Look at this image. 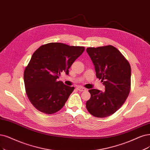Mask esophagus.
<instances>
[{
	"label": "esophagus",
	"instance_id": "1",
	"mask_svg": "<svg viewBox=\"0 0 150 150\" xmlns=\"http://www.w3.org/2000/svg\"><path fill=\"white\" fill-rule=\"evenodd\" d=\"M76 88H77V90H78L80 91H85L86 90L85 88L81 87V86H79V87H77Z\"/></svg>",
	"mask_w": 150,
	"mask_h": 150
}]
</instances>
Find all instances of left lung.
<instances>
[{
	"mask_svg": "<svg viewBox=\"0 0 150 150\" xmlns=\"http://www.w3.org/2000/svg\"><path fill=\"white\" fill-rule=\"evenodd\" d=\"M86 52L95 65L96 77L105 86V91L90 90L91 98L86 101V107L96 117H108L120 108L129 95L130 65L112 46L88 47Z\"/></svg>",
	"mask_w": 150,
	"mask_h": 150,
	"instance_id": "obj_1",
	"label": "left lung"
}]
</instances>
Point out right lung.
Returning <instances> with one entry per match:
<instances>
[{
	"label": "right lung",
	"instance_id": "right-lung-1",
	"mask_svg": "<svg viewBox=\"0 0 150 150\" xmlns=\"http://www.w3.org/2000/svg\"><path fill=\"white\" fill-rule=\"evenodd\" d=\"M85 51L83 46L51 42L33 53L24 71L26 95L40 111L51 114L59 111L73 92L74 87L58 81L61 72L69 75V69Z\"/></svg>",
	"mask_w": 150,
	"mask_h": 150
}]
</instances>
